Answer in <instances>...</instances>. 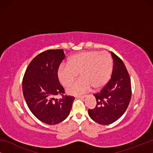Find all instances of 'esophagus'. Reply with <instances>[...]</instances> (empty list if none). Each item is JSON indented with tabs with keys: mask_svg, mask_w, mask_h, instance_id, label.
Instances as JSON below:
<instances>
[{
	"mask_svg": "<svg viewBox=\"0 0 153 153\" xmlns=\"http://www.w3.org/2000/svg\"><path fill=\"white\" fill-rule=\"evenodd\" d=\"M86 97V95H78V96H77V97L81 98H85Z\"/></svg>",
	"mask_w": 153,
	"mask_h": 153,
	"instance_id": "esophagus-1",
	"label": "esophagus"
}]
</instances>
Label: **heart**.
<instances>
[{
    "mask_svg": "<svg viewBox=\"0 0 153 153\" xmlns=\"http://www.w3.org/2000/svg\"><path fill=\"white\" fill-rule=\"evenodd\" d=\"M113 67L111 55L107 51H90L75 54L67 61V65L59 67L57 77L64 87H68L77 78H80L69 87L67 94L77 95L90 89L98 90L108 82Z\"/></svg>",
    "mask_w": 153,
    "mask_h": 153,
    "instance_id": "obj_1",
    "label": "heart"
}]
</instances>
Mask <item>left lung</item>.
Returning a JSON list of instances; mask_svg holds the SVG:
<instances>
[{"label":"left lung","mask_w":153,"mask_h":153,"mask_svg":"<svg viewBox=\"0 0 153 153\" xmlns=\"http://www.w3.org/2000/svg\"><path fill=\"white\" fill-rule=\"evenodd\" d=\"M113 60L109 81L99 92L94 94L97 105L88 109L90 118L101 125H108L119 120L128 108L131 96V80L122 60L111 52Z\"/></svg>","instance_id":"left-lung-1"}]
</instances>
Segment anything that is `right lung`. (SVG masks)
I'll return each instance as SVG.
<instances>
[{
	"label": "right lung",
	"mask_w": 153,
	"mask_h": 153,
	"mask_svg": "<svg viewBox=\"0 0 153 153\" xmlns=\"http://www.w3.org/2000/svg\"><path fill=\"white\" fill-rule=\"evenodd\" d=\"M65 57L63 49L44 51L32 59L22 82L23 94L28 108L35 117L48 125L65 120L70 113L74 97L63 95L57 71ZM61 95L62 98H53Z\"/></svg>",
	"instance_id": "add662e5"
}]
</instances>
